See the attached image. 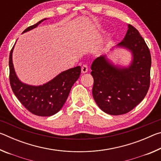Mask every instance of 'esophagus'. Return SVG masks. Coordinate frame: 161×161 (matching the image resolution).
<instances>
[{
  "mask_svg": "<svg viewBox=\"0 0 161 161\" xmlns=\"http://www.w3.org/2000/svg\"><path fill=\"white\" fill-rule=\"evenodd\" d=\"M88 72V67L87 65L84 64L82 67H81V72L82 73H86Z\"/></svg>",
  "mask_w": 161,
  "mask_h": 161,
  "instance_id": "34e87169",
  "label": "esophagus"
}]
</instances>
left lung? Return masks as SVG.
<instances>
[{
	"instance_id": "8db88e82",
	"label": "left lung",
	"mask_w": 161,
	"mask_h": 161,
	"mask_svg": "<svg viewBox=\"0 0 161 161\" xmlns=\"http://www.w3.org/2000/svg\"><path fill=\"white\" fill-rule=\"evenodd\" d=\"M116 47L131 53L129 66L114 65L107 56L102 55L94 59L91 67L95 102L105 113L115 116L129 112L144 99L149 89L151 67L148 46L130 24L126 36Z\"/></svg>"
}]
</instances>
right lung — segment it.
Returning <instances> with one entry per match:
<instances>
[{"label":"right lung","instance_id":"add662e5","mask_svg":"<svg viewBox=\"0 0 161 161\" xmlns=\"http://www.w3.org/2000/svg\"><path fill=\"white\" fill-rule=\"evenodd\" d=\"M47 18L42 19L23 32H26L38 26ZM9 56L10 84L15 97L29 111L40 116H53L61 109L67 99L73 84L81 73L80 66L64 71L42 85L32 86L25 84L16 75L13 64V51Z\"/></svg>","mask_w":161,"mask_h":161}]
</instances>
